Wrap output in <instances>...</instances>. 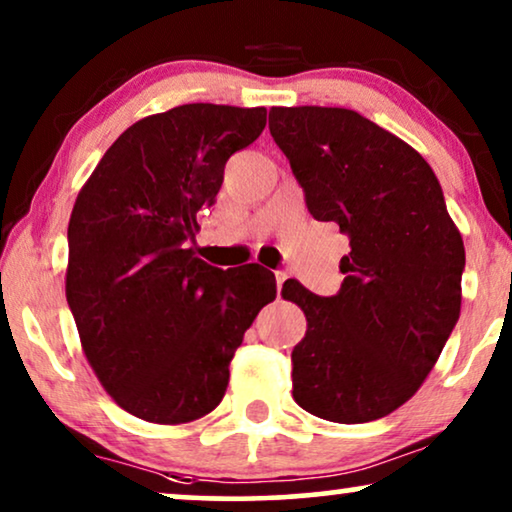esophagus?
I'll return each instance as SVG.
<instances>
[{
    "label": "esophagus",
    "instance_id": "34e87169",
    "mask_svg": "<svg viewBox=\"0 0 512 512\" xmlns=\"http://www.w3.org/2000/svg\"><path fill=\"white\" fill-rule=\"evenodd\" d=\"M287 280V272H275V282H277V289L282 291V284Z\"/></svg>",
    "mask_w": 512,
    "mask_h": 512
}]
</instances>
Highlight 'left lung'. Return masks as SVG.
I'll return each instance as SVG.
<instances>
[{
  "label": "left lung",
  "mask_w": 512,
  "mask_h": 512,
  "mask_svg": "<svg viewBox=\"0 0 512 512\" xmlns=\"http://www.w3.org/2000/svg\"><path fill=\"white\" fill-rule=\"evenodd\" d=\"M268 119L310 214L350 240L336 296L282 287L308 320L294 400L334 423L376 421L421 388L459 322L461 232L426 159L360 112L301 105Z\"/></svg>",
  "instance_id": "left-lung-1"
}]
</instances>
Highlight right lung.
Masks as SVG:
<instances>
[{"instance_id": "1", "label": "right lung", "mask_w": 512, "mask_h": 512, "mask_svg": "<svg viewBox=\"0 0 512 512\" xmlns=\"http://www.w3.org/2000/svg\"><path fill=\"white\" fill-rule=\"evenodd\" d=\"M263 129L265 108L178 105L131 124L79 190L65 296L101 386L143 421L214 411L244 331L275 301L258 263L218 270L188 249L225 162Z\"/></svg>"}]
</instances>
